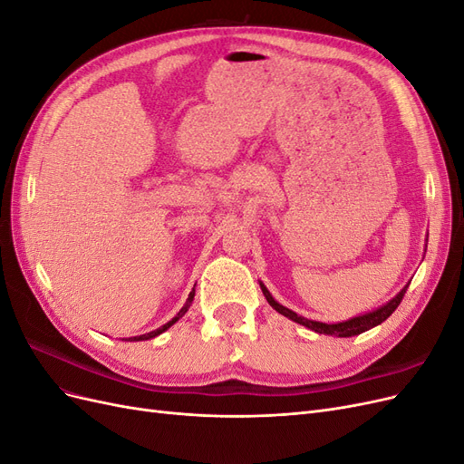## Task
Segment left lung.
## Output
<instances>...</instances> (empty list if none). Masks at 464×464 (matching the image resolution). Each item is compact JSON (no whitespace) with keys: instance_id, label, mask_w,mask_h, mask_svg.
Here are the masks:
<instances>
[{"instance_id":"8db88e82","label":"left lung","mask_w":464,"mask_h":464,"mask_svg":"<svg viewBox=\"0 0 464 464\" xmlns=\"http://www.w3.org/2000/svg\"><path fill=\"white\" fill-rule=\"evenodd\" d=\"M259 286H261V290H263V296L266 298V302H269V305L273 307V310H276L280 315H285V317L292 319L294 323H300V325L307 327L310 331H315V333H319V334H331V336H356V334H360V333H363V331H370V329H373V327H377V325H382V323H383L392 312L397 310L401 300H402V296H404L406 288H409V285H406V286L397 294L395 298H391L387 304L379 305L377 310H372V312L363 314V315L350 317V319L341 321V323H321V321H314V319L302 317V315H298L296 312L288 310V307L280 305V304L271 296V292L266 290V286H265L263 283H259Z\"/></svg>"}]
</instances>
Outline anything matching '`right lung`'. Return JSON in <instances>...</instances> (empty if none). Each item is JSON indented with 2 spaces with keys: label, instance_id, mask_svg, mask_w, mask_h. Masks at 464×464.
I'll use <instances>...</instances> for the list:
<instances>
[{
  "label": "right lung",
  "instance_id": "right-lung-1",
  "mask_svg": "<svg viewBox=\"0 0 464 464\" xmlns=\"http://www.w3.org/2000/svg\"><path fill=\"white\" fill-rule=\"evenodd\" d=\"M193 296H195V286H193V290L189 292V296H188V300H186V304H184V307H181V310L176 314V317H172V321H168V323H164L162 327H159V329H154V331H150V333H145V334H139V336H130V339H121V341H149V339H154V336H159V334H162L164 331H168L170 329L174 323L179 319V317H184L186 314H188V310H189V305H191V302H193Z\"/></svg>",
  "mask_w": 464,
  "mask_h": 464
}]
</instances>
